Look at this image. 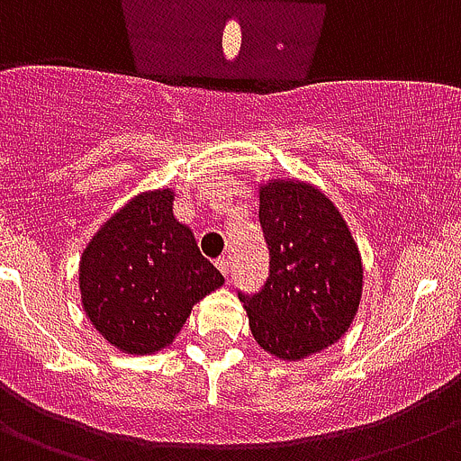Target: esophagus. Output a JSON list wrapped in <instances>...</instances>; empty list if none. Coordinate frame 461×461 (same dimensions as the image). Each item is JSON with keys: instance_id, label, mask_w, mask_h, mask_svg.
Here are the masks:
<instances>
[{"instance_id": "34e87169", "label": "esophagus", "mask_w": 461, "mask_h": 461, "mask_svg": "<svg viewBox=\"0 0 461 461\" xmlns=\"http://www.w3.org/2000/svg\"><path fill=\"white\" fill-rule=\"evenodd\" d=\"M217 269L221 271V274L228 278V276H230V260H228V258H219V260H217Z\"/></svg>"}]
</instances>
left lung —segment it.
<instances>
[{
    "label": "left lung",
    "instance_id": "1",
    "mask_svg": "<svg viewBox=\"0 0 461 461\" xmlns=\"http://www.w3.org/2000/svg\"><path fill=\"white\" fill-rule=\"evenodd\" d=\"M269 276L240 292L253 337L267 353L301 359L341 339L362 296V258L339 210L308 183L260 187Z\"/></svg>",
    "mask_w": 461,
    "mask_h": 461
}]
</instances>
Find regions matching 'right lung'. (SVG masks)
Instances as JSON below:
<instances>
[{
    "instance_id": "right-lung-1",
    "label": "right lung",
    "mask_w": 461,
    "mask_h": 461,
    "mask_svg": "<svg viewBox=\"0 0 461 461\" xmlns=\"http://www.w3.org/2000/svg\"><path fill=\"white\" fill-rule=\"evenodd\" d=\"M172 199V190L138 194L83 251V310L124 353L147 355L172 344L192 305L223 285L190 228L174 219Z\"/></svg>"
}]
</instances>
